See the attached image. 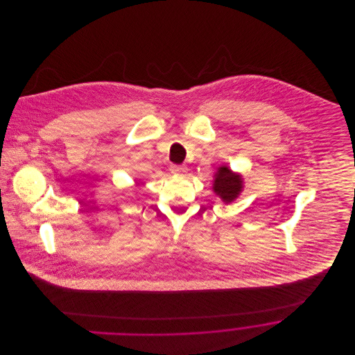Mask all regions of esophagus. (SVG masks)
<instances>
[{
    "label": "esophagus",
    "instance_id": "1",
    "mask_svg": "<svg viewBox=\"0 0 355 355\" xmlns=\"http://www.w3.org/2000/svg\"><path fill=\"white\" fill-rule=\"evenodd\" d=\"M171 171H172V173H176V175H186L187 166L186 165H172Z\"/></svg>",
    "mask_w": 355,
    "mask_h": 355
}]
</instances>
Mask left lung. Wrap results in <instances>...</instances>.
I'll use <instances>...</instances> for the list:
<instances>
[{
    "label": "left lung",
    "mask_w": 355,
    "mask_h": 355,
    "mask_svg": "<svg viewBox=\"0 0 355 355\" xmlns=\"http://www.w3.org/2000/svg\"><path fill=\"white\" fill-rule=\"evenodd\" d=\"M243 190V178L239 173L232 172L228 166L223 165L214 175L213 191L218 196L223 202L231 203L235 201Z\"/></svg>",
    "instance_id": "1"
}]
</instances>
